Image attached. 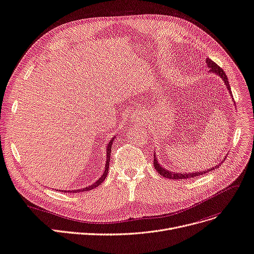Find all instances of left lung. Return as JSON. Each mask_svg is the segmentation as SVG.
Listing matches in <instances>:
<instances>
[{"label":"left lung","mask_w":254,"mask_h":254,"mask_svg":"<svg viewBox=\"0 0 254 254\" xmlns=\"http://www.w3.org/2000/svg\"><path fill=\"white\" fill-rule=\"evenodd\" d=\"M205 62H206V65H207V67L209 68V70L208 71H211V72H213V73H215V74H217V75H219L220 78H221L222 80H223V82H224V84H225V86H226V88H227V90H228V92H229V94H230V96H231V98H233L234 100V96H233V93H231V90H230V85H229V83H228V79H227V76H226V74H225V72L223 71V69L221 68V67H219V66L214 62V61H212L211 59L209 58H207L206 60H205ZM225 159V158H224ZM223 163V161L222 162H220L218 165H216V166H213L211 169H207V170H204V171H199V172H173V171H170V170H168V169H166V168H164L162 165L159 163V161H158V159H157V156H156V152L153 153V166H154V169H156L161 175H163L164 178H166V179H170V180H187V179H193V178H196V176H200V175H202V174H204V173H206V172H209V171H212V170H215V169H217L218 167H219V165H221Z\"/></svg>","instance_id":"left-lung-1"}]
</instances>
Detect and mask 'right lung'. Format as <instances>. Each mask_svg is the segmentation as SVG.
I'll return each mask as SVG.
<instances>
[{
	"mask_svg": "<svg viewBox=\"0 0 254 254\" xmlns=\"http://www.w3.org/2000/svg\"><path fill=\"white\" fill-rule=\"evenodd\" d=\"M114 139H115V136L109 141V143L107 144V148H106V150H107V152H106V156H107V161H106V164H105V169H104V172H103V174H102V176L100 179H98L96 182H94L92 185H90V186H88V187H86V188H83V189H79V190H72V191H70V190H68V191H66V190H60V191H62V192H64V193H78V192H85V191H90V190H92V189H94V188H96V187H98L100 186L104 181H105V179H106V176H107V174H108V171H109V163H110V158H111V147H112V144H113V141H114Z\"/></svg>",
	"mask_w": 254,
	"mask_h": 254,
	"instance_id": "right-lung-1",
	"label": "right lung"
}]
</instances>
